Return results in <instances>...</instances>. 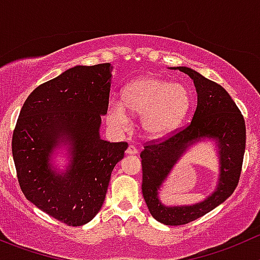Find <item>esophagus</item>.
<instances>
[{
	"label": "esophagus",
	"mask_w": 260,
	"mask_h": 260,
	"mask_svg": "<svg viewBox=\"0 0 260 260\" xmlns=\"http://www.w3.org/2000/svg\"><path fill=\"white\" fill-rule=\"evenodd\" d=\"M126 154H127V155L138 154V149L135 147H133V145H128V148L126 149Z\"/></svg>",
	"instance_id": "obj_1"
}]
</instances>
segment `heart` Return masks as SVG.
Listing matches in <instances>:
<instances>
[{
    "label": "heart",
    "mask_w": 260,
    "mask_h": 260,
    "mask_svg": "<svg viewBox=\"0 0 260 260\" xmlns=\"http://www.w3.org/2000/svg\"><path fill=\"white\" fill-rule=\"evenodd\" d=\"M122 103H108L106 120L117 132L125 130L130 116H140V126L147 137L160 139L171 134L186 117L190 94L186 86L155 75H143L128 83L121 93Z\"/></svg>",
    "instance_id": "obj_1"
}]
</instances>
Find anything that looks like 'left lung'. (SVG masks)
I'll return each mask as SVG.
<instances>
[{
    "label": "left lung",
    "instance_id": "left-lung-1",
    "mask_svg": "<svg viewBox=\"0 0 260 260\" xmlns=\"http://www.w3.org/2000/svg\"><path fill=\"white\" fill-rule=\"evenodd\" d=\"M190 76L197 90V110L189 126L165 142L145 145L140 153L143 166L142 191L153 218L167 226L189 223L231 197L239 182L246 130L243 115L226 89L186 66L170 68ZM209 141L219 157V179L214 191L192 205L166 206L159 194L176 165L189 149Z\"/></svg>",
    "mask_w": 260,
    "mask_h": 260
}]
</instances>
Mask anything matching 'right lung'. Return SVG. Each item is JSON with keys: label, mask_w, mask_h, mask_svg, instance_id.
Returning <instances> with one entry per match:
<instances>
[{"label": "right lung", "mask_w": 260, "mask_h": 260, "mask_svg": "<svg viewBox=\"0 0 260 260\" xmlns=\"http://www.w3.org/2000/svg\"><path fill=\"white\" fill-rule=\"evenodd\" d=\"M111 63L78 65L34 89L12 135V157L24 195L69 226L102 208L111 174L126 143L101 138L112 84Z\"/></svg>", "instance_id": "add662e5"}]
</instances>
